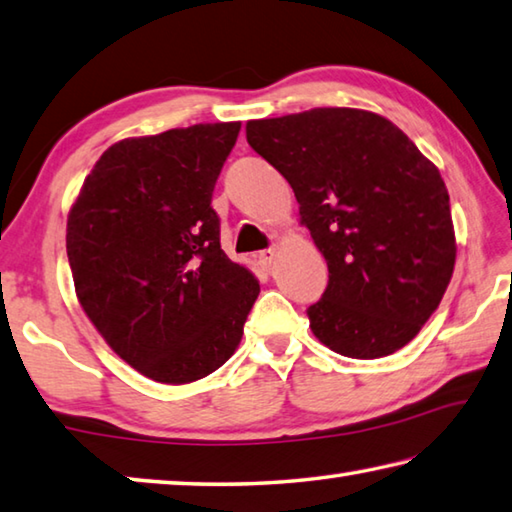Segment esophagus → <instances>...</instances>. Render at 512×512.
<instances>
[{
    "label": "esophagus",
    "mask_w": 512,
    "mask_h": 512,
    "mask_svg": "<svg viewBox=\"0 0 512 512\" xmlns=\"http://www.w3.org/2000/svg\"><path fill=\"white\" fill-rule=\"evenodd\" d=\"M276 256H279V251L276 249H265L258 258H261V265L265 267V270H270V267L276 263Z\"/></svg>",
    "instance_id": "obj_1"
}]
</instances>
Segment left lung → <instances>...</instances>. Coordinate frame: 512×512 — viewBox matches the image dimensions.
<instances>
[{
    "instance_id": "1",
    "label": "left lung",
    "mask_w": 512,
    "mask_h": 512,
    "mask_svg": "<svg viewBox=\"0 0 512 512\" xmlns=\"http://www.w3.org/2000/svg\"><path fill=\"white\" fill-rule=\"evenodd\" d=\"M247 141L288 179L328 263L308 308L321 344L355 360L400 351L450 285L456 238L438 168L396 123L355 107L247 121Z\"/></svg>"
}]
</instances>
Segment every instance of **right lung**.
Returning <instances> with one entry per match:
<instances>
[{
    "mask_svg": "<svg viewBox=\"0 0 512 512\" xmlns=\"http://www.w3.org/2000/svg\"><path fill=\"white\" fill-rule=\"evenodd\" d=\"M240 121L197 123L107 148L67 215L76 297L107 346L161 384L236 353L261 292L220 247L215 179Z\"/></svg>",
    "mask_w": 512,
    "mask_h": 512,
    "instance_id": "obj_1",
    "label": "right lung"
}]
</instances>
